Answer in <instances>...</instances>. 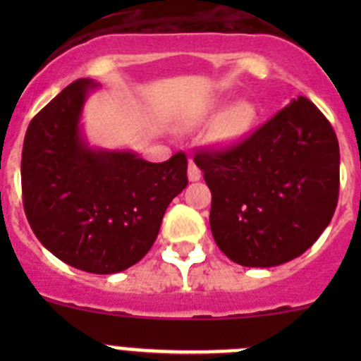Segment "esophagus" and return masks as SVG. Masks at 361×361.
<instances>
[{
    "label": "esophagus",
    "instance_id": "obj_1",
    "mask_svg": "<svg viewBox=\"0 0 361 361\" xmlns=\"http://www.w3.org/2000/svg\"><path fill=\"white\" fill-rule=\"evenodd\" d=\"M188 180L190 181L201 180V169H199L197 164H195L194 160H190V164H188Z\"/></svg>",
    "mask_w": 361,
    "mask_h": 361
}]
</instances>
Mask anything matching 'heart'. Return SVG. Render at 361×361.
<instances>
[{"mask_svg":"<svg viewBox=\"0 0 361 361\" xmlns=\"http://www.w3.org/2000/svg\"><path fill=\"white\" fill-rule=\"evenodd\" d=\"M255 118H257L255 104L250 101H239V103L232 104L220 118L216 127V137L224 141L235 140L251 129Z\"/></svg>","mask_w":361,"mask_h":361,"instance_id":"obj_1","label":"heart"}]
</instances>
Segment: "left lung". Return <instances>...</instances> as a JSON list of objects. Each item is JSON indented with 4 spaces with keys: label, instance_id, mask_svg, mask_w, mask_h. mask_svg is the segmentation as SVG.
I'll return each mask as SVG.
<instances>
[{
    "label": "left lung",
    "instance_id": "8db88e82",
    "mask_svg": "<svg viewBox=\"0 0 361 361\" xmlns=\"http://www.w3.org/2000/svg\"><path fill=\"white\" fill-rule=\"evenodd\" d=\"M194 160L211 190L214 241L245 267L300 257L336 213L338 141L307 97L231 147L199 150Z\"/></svg>",
    "mask_w": 361,
    "mask_h": 361
}]
</instances>
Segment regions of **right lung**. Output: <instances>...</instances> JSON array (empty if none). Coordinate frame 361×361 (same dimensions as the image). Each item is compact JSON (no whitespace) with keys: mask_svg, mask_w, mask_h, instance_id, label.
<instances>
[{"mask_svg":"<svg viewBox=\"0 0 361 361\" xmlns=\"http://www.w3.org/2000/svg\"><path fill=\"white\" fill-rule=\"evenodd\" d=\"M92 80L54 97L24 137L23 201L38 241L59 260L92 274L140 262L159 235L169 202L187 187V155L147 162L133 152L94 150L80 116Z\"/></svg>","mask_w":361,"mask_h":361,"instance_id":"right-lung-1","label":"right lung"}]
</instances>
